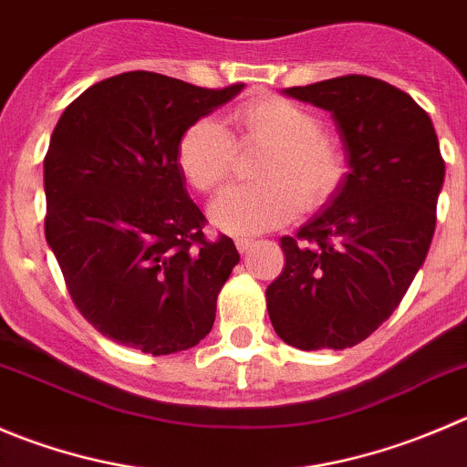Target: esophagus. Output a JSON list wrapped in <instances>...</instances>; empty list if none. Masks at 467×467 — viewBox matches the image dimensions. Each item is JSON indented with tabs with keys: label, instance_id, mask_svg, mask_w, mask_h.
Here are the masks:
<instances>
[{
	"label": "esophagus",
	"instance_id": "esophagus-1",
	"mask_svg": "<svg viewBox=\"0 0 467 467\" xmlns=\"http://www.w3.org/2000/svg\"><path fill=\"white\" fill-rule=\"evenodd\" d=\"M234 244H237L239 253H248L253 246H255V239H251V237H237V239H234Z\"/></svg>",
	"mask_w": 467,
	"mask_h": 467
}]
</instances>
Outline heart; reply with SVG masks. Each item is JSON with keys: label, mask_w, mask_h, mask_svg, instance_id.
<instances>
[{"label": "heart", "mask_w": 467, "mask_h": 467, "mask_svg": "<svg viewBox=\"0 0 467 467\" xmlns=\"http://www.w3.org/2000/svg\"><path fill=\"white\" fill-rule=\"evenodd\" d=\"M233 120L244 139L266 146L257 164L260 182L221 193L210 210L216 228L234 234H257L285 223L303 210L328 201L344 173L342 152L321 137L315 113L278 95L251 99L234 109ZM178 164L198 192L212 193L233 166V139L223 123L201 119L182 134Z\"/></svg>", "instance_id": "b5f03b06"}]
</instances>
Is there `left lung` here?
<instances>
[{"label":"left lung","instance_id":"left-lung-1","mask_svg":"<svg viewBox=\"0 0 467 467\" xmlns=\"http://www.w3.org/2000/svg\"><path fill=\"white\" fill-rule=\"evenodd\" d=\"M283 93L333 116L348 173L296 237L280 239L285 269L266 287V310L292 347H354L424 265L445 161L429 113L388 81L347 75Z\"/></svg>","mask_w":467,"mask_h":467}]
</instances>
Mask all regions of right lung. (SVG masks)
Here are the masks:
<instances>
[{
	"label": "right lung",
	"mask_w": 467,
	"mask_h": 467,
	"mask_svg": "<svg viewBox=\"0 0 467 467\" xmlns=\"http://www.w3.org/2000/svg\"><path fill=\"white\" fill-rule=\"evenodd\" d=\"M242 88L134 70L98 81L61 113L43 164L45 239L75 306L104 337L166 356L212 330L239 253L225 234H202L178 146Z\"/></svg>",
	"instance_id": "add662e5"
}]
</instances>
